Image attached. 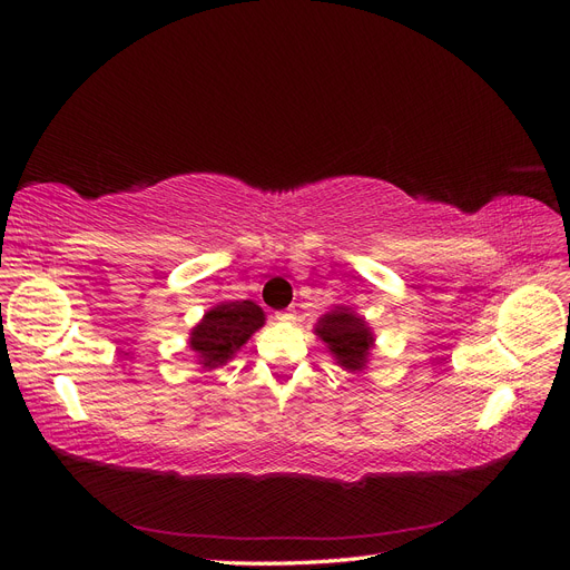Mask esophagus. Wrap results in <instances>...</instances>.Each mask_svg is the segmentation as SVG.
Masks as SVG:
<instances>
[{
  "mask_svg": "<svg viewBox=\"0 0 570 570\" xmlns=\"http://www.w3.org/2000/svg\"><path fill=\"white\" fill-rule=\"evenodd\" d=\"M275 318H278V321H295V312H278V314H275Z\"/></svg>",
  "mask_w": 570,
  "mask_h": 570,
  "instance_id": "esophagus-1",
  "label": "esophagus"
}]
</instances>
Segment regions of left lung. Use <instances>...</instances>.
Wrapping results in <instances>:
<instances>
[{
  "label": "left lung",
  "mask_w": 570,
  "mask_h": 570,
  "mask_svg": "<svg viewBox=\"0 0 570 570\" xmlns=\"http://www.w3.org/2000/svg\"><path fill=\"white\" fill-rule=\"evenodd\" d=\"M316 333L327 344V350L335 354L340 366L350 371L364 368L373 347V337L368 325L352 314L350 308H335V312L325 314L318 321Z\"/></svg>",
  "instance_id": "left-lung-1"
}]
</instances>
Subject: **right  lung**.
I'll return each instance as SVG.
<instances>
[{
  "label": "right lung",
  "instance_id": "add662e5",
  "mask_svg": "<svg viewBox=\"0 0 570 570\" xmlns=\"http://www.w3.org/2000/svg\"><path fill=\"white\" fill-rule=\"evenodd\" d=\"M264 325V312L254 302H226L206 312L189 337V350L197 352L204 366H220L243 347Z\"/></svg>",
  "mask_w": 570,
  "mask_h": 570
}]
</instances>
